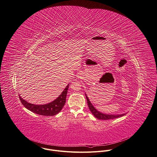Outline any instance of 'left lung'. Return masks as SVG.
Listing matches in <instances>:
<instances>
[{
	"instance_id": "left-lung-1",
	"label": "left lung",
	"mask_w": 157,
	"mask_h": 157,
	"mask_svg": "<svg viewBox=\"0 0 157 157\" xmlns=\"http://www.w3.org/2000/svg\"><path fill=\"white\" fill-rule=\"evenodd\" d=\"M86 96L87 100V104L89 107V109L90 110V112H92V113L94 115V117L99 119V120H112V119H115L117 118L122 117L123 115H124L125 114H121V115H109V114H104L102 113L99 111H98L92 105V104L90 102L89 98L87 97V94H86Z\"/></svg>"
}]
</instances>
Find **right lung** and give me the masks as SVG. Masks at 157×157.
Masks as SVG:
<instances>
[{"instance_id":"right-lung-1","label":"right lung","mask_w":157,"mask_h":157,"mask_svg":"<svg viewBox=\"0 0 157 157\" xmlns=\"http://www.w3.org/2000/svg\"><path fill=\"white\" fill-rule=\"evenodd\" d=\"M68 87L69 84L66 86L62 94L55 100L44 105H36L29 103L27 101L23 99L20 96L19 98L24 106L32 112L43 116H54L58 114L64 106Z\"/></svg>"}]
</instances>
